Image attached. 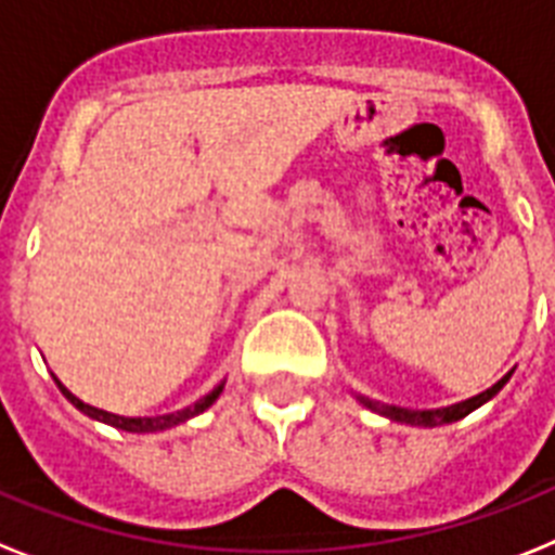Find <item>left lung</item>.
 <instances>
[{
  "label": "left lung",
  "instance_id": "8db88e82",
  "mask_svg": "<svg viewBox=\"0 0 555 555\" xmlns=\"http://www.w3.org/2000/svg\"><path fill=\"white\" fill-rule=\"evenodd\" d=\"M514 371H507L505 377L493 383L488 391L476 393L470 400H462V402H453V405H446V409H428V411H414V409H400V405H386V402H377V400H369V397H357V400L363 402L365 409L374 411L379 416H388L393 423H405V425H420V428H437V425H448V423H456L462 416H468L470 411H476L479 405H485L488 400H493L505 383L511 379Z\"/></svg>",
  "mask_w": 555,
  "mask_h": 555
}]
</instances>
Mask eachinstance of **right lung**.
Masks as SVG:
<instances>
[{
	"label": "right lung",
	"mask_w": 555,
	"mask_h": 555,
	"mask_svg": "<svg viewBox=\"0 0 555 555\" xmlns=\"http://www.w3.org/2000/svg\"><path fill=\"white\" fill-rule=\"evenodd\" d=\"M53 379H56L59 391H62L64 397H67V400H70L73 405H76V409L81 411V414H87V416H90V420H99V423H107V425H113V428H121V431H130V434H155V431H167V428H176V425L186 423V420H192V416L204 414V411L209 409V405H212V402L218 400V397H221V391H223V383H218V386H215L212 391L206 393V397H201L198 402H192V405H186V409L176 411V414L118 416V414H109V411L95 409V405H87V402H81L79 397H76V393L67 391V388H64L62 383H59V377H53Z\"/></svg>",
	"instance_id": "obj_1"
}]
</instances>
